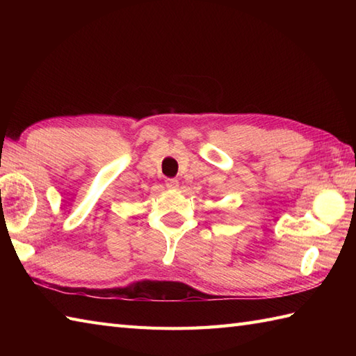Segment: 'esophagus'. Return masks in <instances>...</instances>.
<instances>
[{"mask_svg":"<svg viewBox=\"0 0 356 356\" xmlns=\"http://www.w3.org/2000/svg\"><path fill=\"white\" fill-rule=\"evenodd\" d=\"M165 185H166V188H170V190H176V188L179 186V180L177 179H166Z\"/></svg>","mask_w":356,"mask_h":356,"instance_id":"obj_1","label":"esophagus"}]
</instances>
